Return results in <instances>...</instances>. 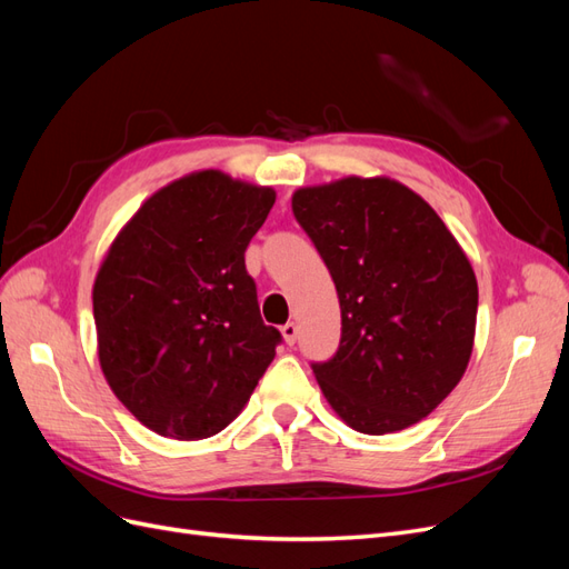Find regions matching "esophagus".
<instances>
[{
    "instance_id": "obj_1",
    "label": "esophagus",
    "mask_w": 569,
    "mask_h": 569,
    "mask_svg": "<svg viewBox=\"0 0 569 569\" xmlns=\"http://www.w3.org/2000/svg\"><path fill=\"white\" fill-rule=\"evenodd\" d=\"M282 337H284V341L289 343V347H295V343H297V337H299V327H297V322H287V325H282Z\"/></svg>"
}]
</instances>
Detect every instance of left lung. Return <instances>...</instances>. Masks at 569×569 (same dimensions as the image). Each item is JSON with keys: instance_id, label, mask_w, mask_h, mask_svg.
<instances>
[{"instance_id": "obj_1", "label": "left lung", "mask_w": 569, "mask_h": 569, "mask_svg": "<svg viewBox=\"0 0 569 569\" xmlns=\"http://www.w3.org/2000/svg\"><path fill=\"white\" fill-rule=\"evenodd\" d=\"M291 211L341 308L337 353L311 366L327 403L363 435L427 418L460 382L475 341L477 280L456 237L389 178L303 187Z\"/></svg>"}]
</instances>
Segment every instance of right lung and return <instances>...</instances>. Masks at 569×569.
Instances as JSON below:
<instances>
[{
    "mask_svg": "<svg viewBox=\"0 0 569 569\" xmlns=\"http://www.w3.org/2000/svg\"><path fill=\"white\" fill-rule=\"evenodd\" d=\"M270 187L201 170L149 197L118 232L94 289L99 363L118 401L153 432L194 441L226 429L272 363L244 251Z\"/></svg>",
    "mask_w": 569,
    "mask_h": 569,
    "instance_id": "1",
    "label": "right lung"
}]
</instances>
